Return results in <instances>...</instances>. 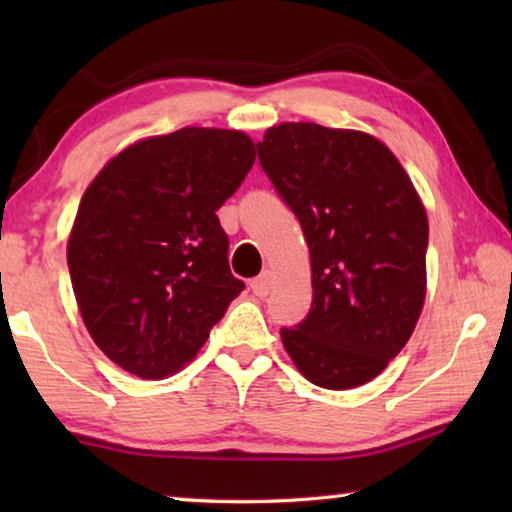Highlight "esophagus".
I'll list each match as a JSON object with an SVG mask.
<instances>
[{
    "instance_id": "1",
    "label": "esophagus",
    "mask_w": 512,
    "mask_h": 512,
    "mask_svg": "<svg viewBox=\"0 0 512 512\" xmlns=\"http://www.w3.org/2000/svg\"><path fill=\"white\" fill-rule=\"evenodd\" d=\"M250 289H253L255 296L259 298H266L268 293H271V273L264 271L259 277H255L253 282H250Z\"/></svg>"
}]
</instances>
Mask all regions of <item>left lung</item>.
Listing matches in <instances>:
<instances>
[{
    "label": "left lung",
    "mask_w": 512,
    "mask_h": 512,
    "mask_svg": "<svg viewBox=\"0 0 512 512\" xmlns=\"http://www.w3.org/2000/svg\"><path fill=\"white\" fill-rule=\"evenodd\" d=\"M259 164L298 216L311 257L307 318L280 336L311 384L345 391L377 377L424 305L429 223L402 164L375 137L280 124Z\"/></svg>",
    "instance_id": "1"
}]
</instances>
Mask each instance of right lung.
<instances>
[{
  "mask_svg": "<svg viewBox=\"0 0 512 512\" xmlns=\"http://www.w3.org/2000/svg\"><path fill=\"white\" fill-rule=\"evenodd\" d=\"M255 162L239 131L180 128L121 151L83 194L67 266L83 323L142 379L183 368L246 284L216 210Z\"/></svg>",
  "mask_w": 512,
  "mask_h": 512,
  "instance_id": "obj_1",
  "label": "right lung"
}]
</instances>
